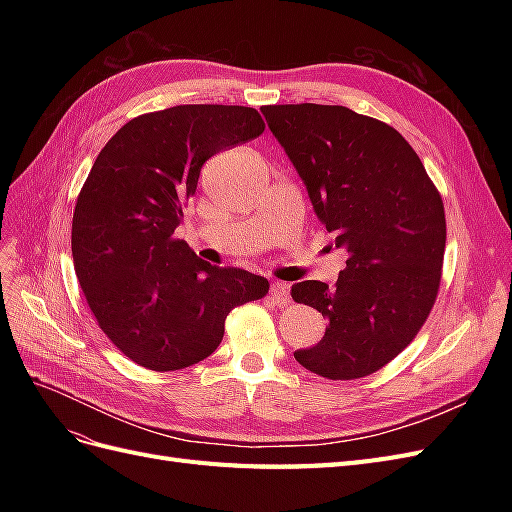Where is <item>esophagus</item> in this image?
Listing matches in <instances>:
<instances>
[{"label":"esophagus","mask_w":512,"mask_h":512,"mask_svg":"<svg viewBox=\"0 0 512 512\" xmlns=\"http://www.w3.org/2000/svg\"><path fill=\"white\" fill-rule=\"evenodd\" d=\"M269 299H271L273 305H277V307L290 305L288 284H284V282H273V284H271V290H269Z\"/></svg>","instance_id":"esophagus-1"}]
</instances>
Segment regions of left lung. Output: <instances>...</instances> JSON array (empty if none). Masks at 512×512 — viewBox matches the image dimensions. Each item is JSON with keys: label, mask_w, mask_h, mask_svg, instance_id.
<instances>
[{"label": "left lung", "mask_w": 512, "mask_h": 512, "mask_svg": "<svg viewBox=\"0 0 512 512\" xmlns=\"http://www.w3.org/2000/svg\"><path fill=\"white\" fill-rule=\"evenodd\" d=\"M303 179L320 222L346 247L333 288L307 280L292 299L329 320L320 342L294 352L329 380H356L391 363L438 297L444 203L410 143L389 123L346 106L260 108Z\"/></svg>", "instance_id": "obj_1"}]
</instances>
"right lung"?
Instances as JSON below:
<instances>
[{"label": "right lung", "instance_id": "add662e5", "mask_svg": "<svg viewBox=\"0 0 512 512\" xmlns=\"http://www.w3.org/2000/svg\"><path fill=\"white\" fill-rule=\"evenodd\" d=\"M262 132L256 108L181 104L130 119L98 153L74 207V271L98 327L136 365L207 359L232 309L269 292L265 277L213 267L175 239L203 164Z\"/></svg>", "mask_w": 512, "mask_h": 512}]
</instances>
